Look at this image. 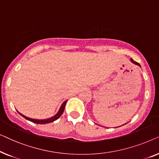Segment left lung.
Segmentation results:
<instances>
[{
    "label": "left lung",
    "mask_w": 159,
    "mask_h": 159,
    "mask_svg": "<svg viewBox=\"0 0 159 159\" xmlns=\"http://www.w3.org/2000/svg\"><path fill=\"white\" fill-rule=\"evenodd\" d=\"M130 61H131L133 63V64H136V65H138V66H140V64H139V63H138V62H136V61H134L132 59V58H130Z\"/></svg>",
    "instance_id": "1"
}]
</instances>
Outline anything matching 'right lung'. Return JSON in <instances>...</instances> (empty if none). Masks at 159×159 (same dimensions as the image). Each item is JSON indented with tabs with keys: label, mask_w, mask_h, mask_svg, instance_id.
Here are the masks:
<instances>
[{
	"label": "right lung",
	"mask_w": 159,
	"mask_h": 159,
	"mask_svg": "<svg viewBox=\"0 0 159 159\" xmlns=\"http://www.w3.org/2000/svg\"><path fill=\"white\" fill-rule=\"evenodd\" d=\"M66 102H67V101H64V103H62V105L61 106V107L59 108V110H58V113L55 115V116H52V117H51V118L46 119H31V118H29V117L25 116V115L21 114V113H19V111H17V112H18L19 114L21 115V116H23L24 118H25L26 119H27V120L32 121V122H34V123H35V124H40V125H44V124H48V123L53 122V121L57 120V119L59 118L61 116L62 114H63V112H64V108H65V106H66Z\"/></svg>",
	"instance_id": "obj_1"
}]
</instances>
